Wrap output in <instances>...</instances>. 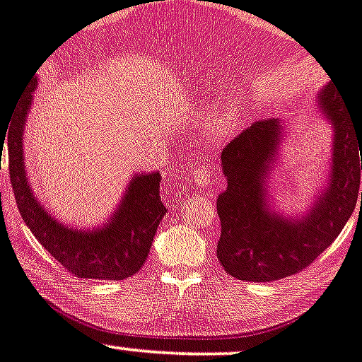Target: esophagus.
I'll return each mask as SVG.
<instances>
[{"label": "esophagus", "mask_w": 362, "mask_h": 362, "mask_svg": "<svg viewBox=\"0 0 362 362\" xmlns=\"http://www.w3.org/2000/svg\"><path fill=\"white\" fill-rule=\"evenodd\" d=\"M194 181L197 187L209 188L211 187V172H209L208 165H195L194 167Z\"/></svg>", "instance_id": "1"}]
</instances>
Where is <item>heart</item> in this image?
Listing matches in <instances>:
<instances>
[{
	"instance_id": "heart-1",
	"label": "heart",
	"mask_w": 362,
	"mask_h": 362,
	"mask_svg": "<svg viewBox=\"0 0 362 362\" xmlns=\"http://www.w3.org/2000/svg\"><path fill=\"white\" fill-rule=\"evenodd\" d=\"M240 124V113L236 110H222V112L215 113V117L209 122V132L215 139H229L233 133L236 132V127Z\"/></svg>"
}]
</instances>
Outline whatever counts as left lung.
<instances>
[{"instance_id": "left-lung-1", "label": "left lung", "mask_w": 362, "mask_h": 362, "mask_svg": "<svg viewBox=\"0 0 362 362\" xmlns=\"http://www.w3.org/2000/svg\"><path fill=\"white\" fill-rule=\"evenodd\" d=\"M316 110L332 129V154L325 185L304 215L275 209L268 190L286 136L284 120H257L220 154L227 188L216 199L222 226L216 256L235 279L268 282L297 274L338 238L357 199L362 208V122H354L332 81L316 94Z\"/></svg>"}]
</instances>
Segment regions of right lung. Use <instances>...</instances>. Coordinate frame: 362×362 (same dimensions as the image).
Listing matches in <instances>:
<instances>
[{
  "label": "right lung",
  "mask_w": 362,
  "mask_h": 362,
  "mask_svg": "<svg viewBox=\"0 0 362 362\" xmlns=\"http://www.w3.org/2000/svg\"><path fill=\"white\" fill-rule=\"evenodd\" d=\"M37 83L33 74L26 101L10 122V181L21 216L40 245L78 277L105 281L132 277L146 263L158 226L167 213L160 197V172L133 174L119 206L101 226L85 229L54 218L33 194L24 163V127Z\"/></svg>",
  "instance_id": "1"
}]
</instances>
